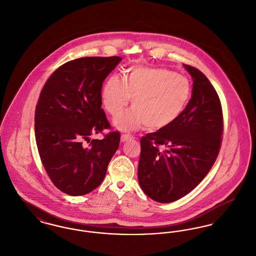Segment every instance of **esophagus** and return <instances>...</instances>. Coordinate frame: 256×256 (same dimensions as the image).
I'll use <instances>...</instances> for the list:
<instances>
[{
	"instance_id": "1",
	"label": "esophagus",
	"mask_w": 256,
	"mask_h": 256,
	"mask_svg": "<svg viewBox=\"0 0 256 256\" xmlns=\"http://www.w3.org/2000/svg\"><path fill=\"white\" fill-rule=\"evenodd\" d=\"M134 137H132V135H130V134H122L121 135V142H126V141H128V140H130V139H132Z\"/></svg>"
}]
</instances>
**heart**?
Instances as JSON below:
<instances>
[{
  "label": "heart",
  "mask_w": 256,
  "mask_h": 256,
  "mask_svg": "<svg viewBox=\"0 0 256 256\" xmlns=\"http://www.w3.org/2000/svg\"><path fill=\"white\" fill-rule=\"evenodd\" d=\"M190 80L165 68L138 66L124 78L112 74L102 89V104L112 116L120 114L132 97V110L113 121L121 130L145 126L160 130L174 122L191 97Z\"/></svg>",
  "instance_id": "b5f03b06"
}]
</instances>
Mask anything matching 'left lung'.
Instances as JSON below:
<instances>
[{
    "label": "left lung",
    "instance_id": "left-lung-1",
    "mask_svg": "<svg viewBox=\"0 0 256 256\" xmlns=\"http://www.w3.org/2000/svg\"><path fill=\"white\" fill-rule=\"evenodd\" d=\"M193 80L192 96L170 126L141 139L138 182L152 200L168 204L196 188L219 154L222 112L219 96L200 70L183 64Z\"/></svg>",
    "mask_w": 256,
    "mask_h": 256
}]
</instances>
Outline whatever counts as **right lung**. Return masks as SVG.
Listing matches in <instances>:
<instances>
[{
	"label": "right lung",
	"instance_id": "right-lung-1",
	"mask_svg": "<svg viewBox=\"0 0 256 256\" xmlns=\"http://www.w3.org/2000/svg\"><path fill=\"white\" fill-rule=\"evenodd\" d=\"M121 61L119 56L69 61L52 74L41 91L34 117L37 148L50 180L67 195L96 189L119 148L117 132L93 139L89 146L84 142L110 126L102 110V87Z\"/></svg>",
	"mask_w": 256,
	"mask_h": 256
}]
</instances>
